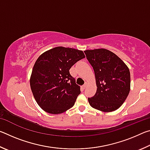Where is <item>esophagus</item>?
<instances>
[{
    "label": "esophagus",
    "mask_w": 150,
    "mask_h": 150,
    "mask_svg": "<svg viewBox=\"0 0 150 150\" xmlns=\"http://www.w3.org/2000/svg\"><path fill=\"white\" fill-rule=\"evenodd\" d=\"M86 87H87V83H85V85H83V87H82V88H83V89H85V88Z\"/></svg>",
    "instance_id": "esophagus-1"
}]
</instances>
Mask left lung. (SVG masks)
Wrapping results in <instances>:
<instances>
[{"instance_id": "8db88e82", "label": "left lung", "mask_w": 150, "mask_h": 150, "mask_svg": "<svg viewBox=\"0 0 150 150\" xmlns=\"http://www.w3.org/2000/svg\"><path fill=\"white\" fill-rule=\"evenodd\" d=\"M84 52L95 71L97 87L95 95L88 98L90 105L105 112L117 110L130 93L128 67L115 54L104 48Z\"/></svg>"}]
</instances>
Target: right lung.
<instances>
[{
	"label": "right lung",
	"mask_w": 150,
	"mask_h": 150,
	"mask_svg": "<svg viewBox=\"0 0 150 150\" xmlns=\"http://www.w3.org/2000/svg\"><path fill=\"white\" fill-rule=\"evenodd\" d=\"M85 57L83 51L59 46L38 58L30 83L35 100L44 111L57 115L74 105L81 91L69 69Z\"/></svg>",
	"instance_id": "right-lung-1"
}]
</instances>
